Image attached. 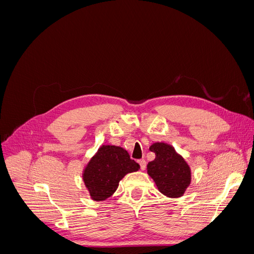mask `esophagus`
Wrapping results in <instances>:
<instances>
[{
    "label": "esophagus",
    "mask_w": 254,
    "mask_h": 254,
    "mask_svg": "<svg viewBox=\"0 0 254 254\" xmlns=\"http://www.w3.org/2000/svg\"><path fill=\"white\" fill-rule=\"evenodd\" d=\"M137 162H139V164H140V166H141V170L144 171L145 168H146V161H145L144 159H141V160L137 161Z\"/></svg>",
    "instance_id": "obj_1"
}]
</instances>
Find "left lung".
<instances>
[{
    "instance_id": "left-lung-1",
    "label": "left lung",
    "mask_w": 254,
    "mask_h": 254,
    "mask_svg": "<svg viewBox=\"0 0 254 254\" xmlns=\"http://www.w3.org/2000/svg\"><path fill=\"white\" fill-rule=\"evenodd\" d=\"M156 159L147 165L148 175L156 182L161 193L167 197H181L190 183V170L173 146L155 143L149 147Z\"/></svg>"
}]
</instances>
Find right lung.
I'll use <instances>...</instances> for the list:
<instances>
[{
  "instance_id": "1",
  "label": "right lung",
  "mask_w": 254,
  "mask_h": 254,
  "mask_svg": "<svg viewBox=\"0 0 254 254\" xmlns=\"http://www.w3.org/2000/svg\"><path fill=\"white\" fill-rule=\"evenodd\" d=\"M140 165L119 146L104 145L91 159L83 173V181L93 200L102 201L117 190L128 173L139 171Z\"/></svg>"
}]
</instances>
